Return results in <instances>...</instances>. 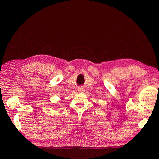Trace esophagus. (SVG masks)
<instances>
[{"instance_id":"obj_1","label":"esophagus","mask_w":159,"mask_h":159,"mask_svg":"<svg viewBox=\"0 0 159 159\" xmlns=\"http://www.w3.org/2000/svg\"><path fill=\"white\" fill-rule=\"evenodd\" d=\"M79 91H80V92H83V91H84V89H83V88H80Z\"/></svg>"}]
</instances>
